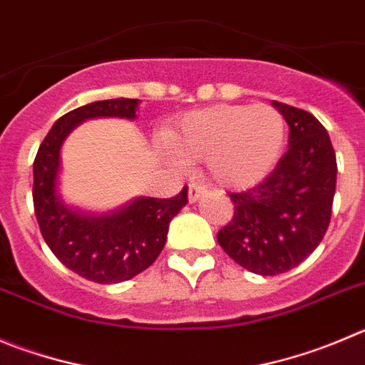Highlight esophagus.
<instances>
[{"label":"esophagus","mask_w":365,"mask_h":365,"mask_svg":"<svg viewBox=\"0 0 365 365\" xmlns=\"http://www.w3.org/2000/svg\"><path fill=\"white\" fill-rule=\"evenodd\" d=\"M203 194H207L205 185H202V183H190L189 185V202L190 203L198 202Z\"/></svg>","instance_id":"esophagus-1"}]
</instances>
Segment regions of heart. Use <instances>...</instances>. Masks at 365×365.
Wrapping results in <instances>:
<instances>
[{"mask_svg":"<svg viewBox=\"0 0 365 365\" xmlns=\"http://www.w3.org/2000/svg\"><path fill=\"white\" fill-rule=\"evenodd\" d=\"M284 136L286 122L274 106L237 104L189 113L167 142L183 162L207 160L217 185L250 189L272 173Z\"/></svg>","mask_w":365,"mask_h":365,"instance_id":"b5f03b06","label":"heart"}]
</instances>
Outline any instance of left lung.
Listing matches in <instances>:
<instances>
[{"instance_id": "obj_1", "label": "left lung", "mask_w": 365, "mask_h": 365, "mask_svg": "<svg viewBox=\"0 0 365 365\" xmlns=\"http://www.w3.org/2000/svg\"><path fill=\"white\" fill-rule=\"evenodd\" d=\"M290 125L288 151L252 189L229 194L234 216L217 232L227 254L257 275L292 270L319 247L331 220L336 156L312 113L272 101Z\"/></svg>"}]
</instances>
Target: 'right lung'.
Here are the masks:
<instances>
[{
    "label": "right lung",
    "mask_w": 365,
    "mask_h": 365,
    "mask_svg": "<svg viewBox=\"0 0 365 365\" xmlns=\"http://www.w3.org/2000/svg\"><path fill=\"white\" fill-rule=\"evenodd\" d=\"M138 98H111L63 115L44 136L34 160V210L44 241L57 259L88 281L111 284L135 277L162 252L173 217L187 205V187L175 198H136L110 214L68 207L57 183L61 148L75 125L88 118H136Z\"/></svg>",
    "instance_id": "1"
}]
</instances>
